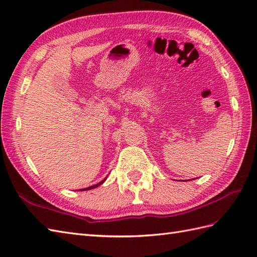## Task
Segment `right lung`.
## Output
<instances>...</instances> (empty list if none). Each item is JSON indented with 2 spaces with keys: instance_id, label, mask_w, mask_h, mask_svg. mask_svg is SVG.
<instances>
[{
  "instance_id": "1",
  "label": "right lung",
  "mask_w": 257,
  "mask_h": 257,
  "mask_svg": "<svg viewBox=\"0 0 257 257\" xmlns=\"http://www.w3.org/2000/svg\"><path fill=\"white\" fill-rule=\"evenodd\" d=\"M105 180H106V178H105ZM105 180H103V181H101V182H99V183H98V184H96V185H93V186H91V187H87V188H84V189H80V190H89V189L96 188V187H98V186H99V185L103 184V183L105 182Z\"/></svg>"
}]
</instances>
